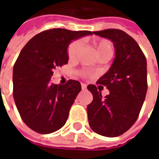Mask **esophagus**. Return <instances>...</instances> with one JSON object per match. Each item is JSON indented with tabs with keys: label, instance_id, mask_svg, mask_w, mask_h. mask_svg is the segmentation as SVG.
Wrapping results in <instances>:
<instances>
[{
	"label": "esophagus",
	"instance_id": "obj_1",
	"mask_svg": "<svg viewBox=\"0 0 159 159\" xmlns=\"http://www.w3.org/2000/svg\"><path fill=\"white\" fill-rule=\"evenodd\" d=\"M81 86H82V89H83V90H85V89H86V84H82Z\"/></svg>",
	"mask_w": 159,
	"mask_h": 159
}]
</instances>
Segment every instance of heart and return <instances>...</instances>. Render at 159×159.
I'll list each match as a JSON object with an SVG mask.
<instances>
[{"label": "heart", "instance_id": "b5f03b06", "mask_svg": "<svg viewBox=\"0 0 159 159\" xmlns=\"http://www.w3.org/2000/svg\"><path fill=\"white\" fill-rule=\"evenodd\" d=\"M92 43L97 50L98 56L103 53H110L112 54V45L107 39H94ZM81 48V43L79 41L73 42L68 48V57L70 60H75Z\"/></svg>", "mask_w": 159, "mask_h": 159}]
</instances>
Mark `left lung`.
Returning a JSON list of instances; mask_svg holds the SVG:
<instances>
[{
    "label": "left lung",
    "instance_id": "left-lung-1",
    "mask_svg": "<svg viewBox=\"0 0 159 159\" xmlns=\"http://www.w3.org/2000/svg\"><path fill=\"white\" fill-rule=\"evenodd\" d=\"M93 34L113 42L115 59L110 70L98 80L110 93L102 98L95 84L87 89L93 101L87 106L91 129L103 136L116 137L127 132L136 121L147 91L146 59L137 42L120 29L95 31Z\"/></svg>",
    "mask_w": 159,
    "mask_h": 159
}]
</instances>
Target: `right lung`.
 <instances>
[{"mask_svg":"<svg viewBox=\"0 0 159 159\" xmlns=\"http://www.w3.org/2000/svg\"><path fill=\"white\" fill-rule=\"evenodd\" d=\"M91 31L53 28L32 38L21 50L13 71L14 98L23 121L33 131L48 134L61 129L81 91V84L50 83L53 70L68 62L69 44Z\"/></svg>","mask_w":159,"mask_h":159,"instance_id":"1","label":"right lung"}]
</instances>
